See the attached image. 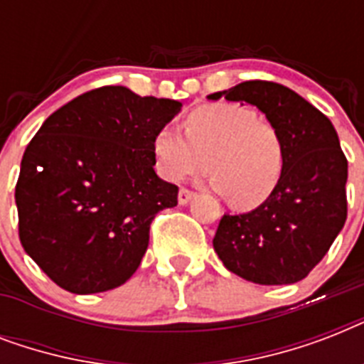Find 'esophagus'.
Returning <instances> with one entry per match:
<instances>
[{
	"mask_svg": "<svg viewBox=\"0 0 364 364\" xmlns=\"http://www.w3.org/2000/svg\"><path fill=\"white\" fill-rule=\"evenodd\" d=\"M193 198H194V193L193 191H188V188H181V191H179V194H177V202H179L181 205L188 204V202H191Z\"/></svg>",
	"mask_w": 364,
	"mask_h": 364,
	"instance_id": "obj_1",
	"label": "esophagus"
}]
</instances>
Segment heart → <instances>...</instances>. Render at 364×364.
Returning a JSON list of instances; mask_svg holds the SVG:
<instances>
[{
  "mask_svg": "<svg viewBox=\"0 0 364 364\" xmlns=\"http://www.w3.org/2000/svg\"><path fill=\"white\" fill-rule=\"evenodd\" d=\"M156 171L168 181L200 176L238 210L264 204L279 185L285 147L274 124L240 104L202 105L185 119V136L164 126L153 139Z\"/></svg>",
  "mask_w": 364,
  "mask_h": 364,
  "instance_id": "obj_1",
  "label": "heart"
}]
</instances>
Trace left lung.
Returning a JSON list of instances; mask_svg holds the SVG:
<instances>
[{
	"mask_svg": "<svg viewBox=\"0 0 364 364\" xmlns=\"http://www.w3.org/2000/svg\"><path fill=\"white\" fill-rule=\"evenodd\" d=\"M245 102L279 132L285 166L264 204L223 215L213 249L236 276L259 285L304 279L327 255L348 217V160L333 122L291 88L245 81L208 100Z\"/></svg>",
	"mask_w": 364,
	"mask_h": 364,
	"instance_id": "8db88e82",
	"label": "left lung"
}]
</instances>
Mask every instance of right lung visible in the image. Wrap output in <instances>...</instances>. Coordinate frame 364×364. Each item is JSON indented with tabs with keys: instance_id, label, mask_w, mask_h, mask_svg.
<instances>
[{
	"instance_id": "1",
	"label": "right lung",
	"mask_w": 364,
	"mask_h": 364,
	"mask_svg": "<svg viewBox=\"0 0 364 364\" xmlns=\"http://www.w3.org/2000/svg\"><path fill=\"white\" fill-rule=\"evenodd\" d=\"M181 105L102 87L43 122L14 200L20 243L56 285L104 293L137 270L154 215L177 205L179 188L153 168V139Z\"/></svg>"
}]
</instances>
